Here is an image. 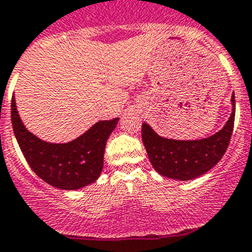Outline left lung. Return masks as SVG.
Wrapping results in <instances>:
<instances>
[{
	"mask_svg": "<svg viewBox=\"0 0 252 252\" xmlns=\"http://www.w3.org/2000/svg\"><path fill=\"white\" fill-rule=\"evenodd\" d=\"M232 112L221 130L200 140H174L160 137L147 123L142 138L153 168L160 175L176 180H191L213 169L229 147L235 121V95Z\"/></svg>",
	"mask_w": 252,
	"mask_h": 252,
	"instance_id": "obj_1",
	"label": "left lung"
}]
</instances>
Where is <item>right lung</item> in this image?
Returning a JSON list of instances; mask_svg holds the SVG:
<instances>
[{"label": "right lung", "mask_w": 252, "mask_h": 252, "mask_svg": "<svg viewBox=\"0 0 252 252\" xmlns=\"http://www.w3.org/2000/svg\"><path fill=\"white\" fill-rule=\"evenodd\" d=\"M11 121L16 139L31 169L52 187L77 190L99 178L105 144L119 118L98 122L81 137L64 144L43 142L28 131L18 115L15 98L11 102Z\"/></svg>", "instance_id": "obj_1"}]
</instances>
